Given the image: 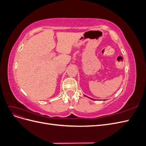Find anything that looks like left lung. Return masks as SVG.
Wrapping results in <instances>:
<instances>
[{"label":"left lung","mask_w":146,"mask_h":146,"mask_svg":"<svg viewBox=\"0 0 146 146\" xmlns=\"http://www.w3.org/2000/svg\"><path fill=\"white\" fill-rule=\"evenodd\" d=\"M86 97H87V96H86ZM90 99H92H92H91V98H90Z\"/></svg>","instance_id":"8db88e82"}]
</instances>
